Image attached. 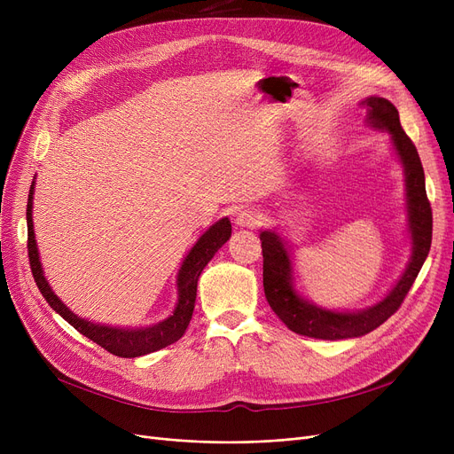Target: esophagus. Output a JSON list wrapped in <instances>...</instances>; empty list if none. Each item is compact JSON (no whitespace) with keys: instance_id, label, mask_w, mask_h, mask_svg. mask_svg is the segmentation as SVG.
I'll list each match as a JSON object with an SVG mask.
<instances>
[{"instance_id":"1","label":"esophagus","mask_w":454,"mask_h":454,"mask_svg":"<svg viewBox=\"0 0 454 454\" xmlns=\"http://www.w3.org/2000/svg\"><path fill=\"white\" fill-rule=\"evenodd\" d=\"M261 215L255 209H243L237 213L235 217V224L239 228H255L259 224Z\"/></svg>"}]
</instances>
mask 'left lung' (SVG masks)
<instances>
[{
  "label": "left lung",
  "mask_w": 454,
  "mask_h": 454,
  "mask_svg": "<svg viewBox=\"0 0 454 454\" xmlns=\"http://www.w3.org/2000/svg\"><path fill=\"white\" fill-rule=\"evenodd\" d=\"M361 106L366 108L368 127L388 134L390 145L403 167L404 209H407V231L412 252L407 267L383 300L356 311H337L309 301L298 293L287 239L276 230H261L259 239L263 248V287L267 301L285 325L303 337L320 340L356 339L387 322L411 291L431 250L433 211L425 191V173L414 143L401 129L399 112L388 99L377 95L363 99Z\"/></svg>",
  "instance_id": "1"
}]
</instances>
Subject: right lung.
<instances>
[{
    "label": "right lung",
    "instance_id": "right-lung-1",
    "mask_svg": "<svg viewBox=\"0 0 454 454\" xmlns=\"http://www.w3.org/2000/svg\"><path fill=\"white\" fill-rule=\"evenodd\" d=\"M35 182L29 189V199H27V250H29V261H31V270L33 278L38 285V289L45 301L53 307V311L59 313L67 324L74 325L84 337L99 344L106 351L125 356H141L149 355L153 351H158L165 346H169L182 339L185 333L191 317H193L195 300H197V283L199 276L202 274L204 267L209 263L211 257L223 248V245L231 237V223L228 217H223L215 224H211L200 237L199 241L193 245L184 257L182 265L176 274V293L178 300L173 309V313L165 320L145 325V327H117V325H106L91 322L88 318L77 317L71 309L53 293L51 285L47 283V278L43 276V269L40 263V254L38 245L35 237V224H33V197H35Z\"/></svg>",
    "mask_w": 454,
    "mask_h": 454
}]
</instances>
